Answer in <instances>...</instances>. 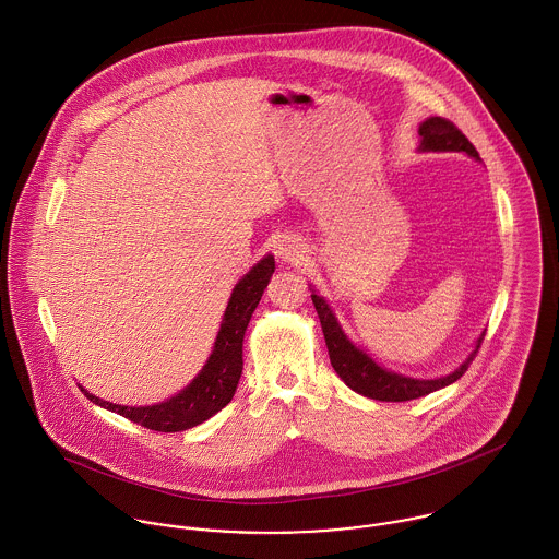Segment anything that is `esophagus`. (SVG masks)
<instances>
[{
    "label": "esophagus",
    "mask_w": 559,
    "mask_h": 559,
    "mask_svg": "<svg viewBox=\"0 0 559 559\" xmlns=\"http://www.w3.org/2000/svg\"><path fill=\"white\" fill-rule=\"evenodd\" d=\"M277 258L282 262H299L304 258V251L299 247V242L293 239H282L277 242V249H275Z\"/></svg>",
    "instance_id": "34e87169"
}]
</instances>
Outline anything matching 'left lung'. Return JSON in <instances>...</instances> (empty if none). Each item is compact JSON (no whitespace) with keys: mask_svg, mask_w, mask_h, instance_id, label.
<instances>
[{"mask_svg":"<svg viewBox=\"0 0 559 559\" xmlns=\"http://www.w3.org/2000/svg\"><path fill=\"white\" fill-rule=\"evenodd\" d=\"M419 135H421V151H432V153H467L469 157L479 159L478 151L474 148V144L463 135V131L439 116L426 118L419 124ZM312 304L319 312L320 324H322V333H324V342H326V350H329V359L333 370L337 372V377L357 394L368 396V399L383 400V402H406V400L421 399L428 396L454 381H459L469 364L476 359L478 355L479 344L484 340V333L479 335L476 342V350L467 357V361L456 368L452 374L441 377V379H411V377H402L396 372H390L385 368H381L372 357H368L364 350H359L342 331L340 322L333 317L331 308L326 306V301L312 295Z\"/></svg>","mask_w":559,"mask_h":559,"instance_id":"obj_1","label":"left lung"}]
</instances>
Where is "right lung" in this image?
Listing matches in <instances>:
<instances>
[{"mask_svg":"<svg viewBox=\"0 0 559 559\" xmlns=\"http://www.w3.org/2000/svg\"><path fill=\"white\" fill-rule=\"evenodd\" d=\"M275 271L273 255H264L235 286L213 353L200 374L176 396L153 406H122L85 394V399L109 408L144 428L157 432H180L193 428L222 411L237 392L242 372V337L255 306Z\"/></svg>","mask_w":559,"mask_h":559,"instance_id":"1","label":"right lung"}]
</instances>
